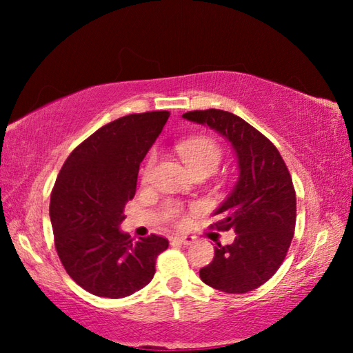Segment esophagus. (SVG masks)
Here are the masks:
<instances>
[{
  "instance_id": "obj_1",
  "label": "esophagus",
  "mask_w": 353,
  "mask_h": 353,
  "mask_svg": "<svg viewBox=\"0 0 353 353\" xmlns=\"http://www.w3.org/2000/svg\"><path fill=\"white\" fill-rule=\"evenodd\" d=\"M174 241L185 244V246H190V244H193L196 241L194 236H182V235H177L174 236Z\"/></svg>"
}]
</instances>
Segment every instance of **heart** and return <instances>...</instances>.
Masks as SVG:
<instances>
[{
	"label": "heart",
	"instance_id": "b5f03b06",
	"mask_svg": "<svg viewBox=\"0 0 353 353\" xmlns=\"http://www.w3.org/2000/svg\"><path fill=\"white\" fill-rule=\"evenodd\" d=\"M177 152L181 155L185 165L188 166L190 171L193 174H199V172H212L218 168L221 160H223V151L218 146V143H214L210 139L205 137H193V139H187L177 143ZM157 162V152L151 151L148 155L145 166L141 170V181L148 182L151 177V172ZM166 218L177 221L179 224H183L187 221L181 205H177L176 202H170L166 205L165 210Z\"/></svg>",
	"mask_w": 353,
	"mask_h": 353
}]
</instances>
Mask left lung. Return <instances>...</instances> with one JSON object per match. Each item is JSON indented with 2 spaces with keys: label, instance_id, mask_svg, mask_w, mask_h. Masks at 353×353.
Returning a JSON list of instances; mask_svg holds the SVG:
<instances>
[{
  "label": "left lung",
  "instance_id": "left-lung-1",
  "mask_svg": "<svg viewBox=\"0 0 353 353\" xmlns=\"http://www.w3.org/2000/svg\"><path fill=\"white\" fill-rule=\"evenodd\" d=\"M207 124L234 146L240 181L210 227L235 230V241L214 248L199 277L214 290L243 294L266 283L282 265L296 227V190L279 149L260 130L230 112L207 109L182 115Z\"/></svg>",
  "mask_w": 353,
  "mask_h": 353
}]
</instances>
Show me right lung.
<instances>
[{
	"label": "right lung",
	"mask_w": 353,
	"mask_h": 353,
	"mask_svg": "<svg viewBox=\"0 0 353 353\" xmlns=\"http://www.w3.org/2000/svg\"><path fill=\"white\" fill-rule=\"evenodd\" d=\"M170 112L132 113L105 124L65 160L50 199L59 259L74 282L99 297L121 299L151 282L168 240L134 241L118 229L134 199L140 163Z\"/></svg>",
	"instance_id": "1"
}]
</instances>
